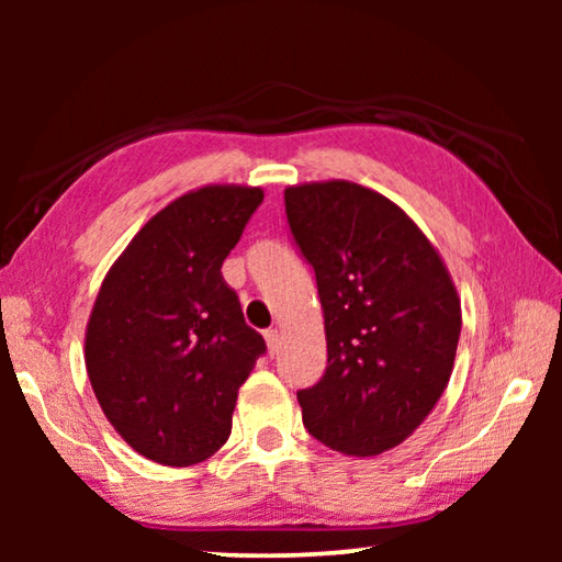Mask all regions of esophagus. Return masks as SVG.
<instances>
[{
    "instance_id": "esophagus-1",
    "label": "esophagus",
    "mask_w": 562,
    "mask_h": 562,
    "mask_svg": "<svg viewBox=\"0 0 562 562\" xmlns=\"http://www.w3.org/2000/svg\"><path fill=\"white\" fill-rule=\"evenodd\" d=\"M265 341H268V351L270 357H274L282 347V337H280V329H268L265 331Z\"/></svg>"
}]
</instances>
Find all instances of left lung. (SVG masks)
Wrapping results in <instances>:
<instances>
[{
	"label": "left lung",
	"mask_w": 562,
	"mask_h": 562,
	"mask_svg": "<svg viewBox=\"0 0 562 562\" xmlns=\"http://www.w3.org/2000/svg\"><path fill=\"white\" fill-rule=\"evenodd\" d=\"M290 231L315 268L327 372L297 392L307 431L345 456L412 436L453 372L461 300L402 207L351 180L284 188Z\"/></svg>",
	"instance_id": "8db88e82"
}]
</instances>
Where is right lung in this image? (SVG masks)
Masks as SVG:
<instances>
[{
  "mask_svg": "<svg viewBox=\"0 0 562 562\" xmlns=\"http://www.w3.org/2000/svg\"><path fill=\"white\" fill-rule=\"evenodd\" d=\"M262 198L235 183L188 190L101 282L83 341L89 382L113 429L150 461L201 463L231 436L265 339L221 268Z\"/></svg>",
  "mask_w": 562,
  "mask_h": 562,
  "instance_id": "obj_1",
  "label": "right lung"
}]
</instances>
